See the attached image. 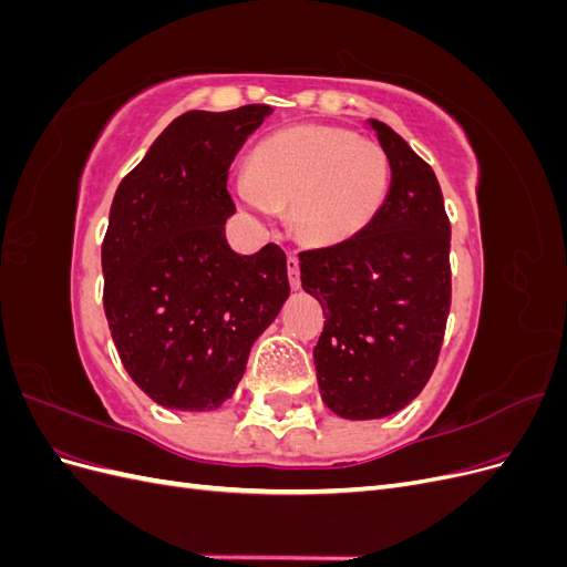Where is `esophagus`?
<instances>
[{
    "mask_svg": "<svg viewBox=\"0 0 567 567\" xmlns=\"http://www.w3.org/2000/svg\"><path fill=\"white\" fill-rule=\"evenodd\" d=\"M286 269H288V281H290V288L298 290V288H300V262H298V257H296V255H288Z\"/></svg>",
    "mask_w": 567,
    "mask_h": 567,
    "instance_id": "1",
    "label": "esophagus"
}]
</instances>
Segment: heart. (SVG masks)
<instances>
[{
	"label": "heart",
	"instance_id": "heart-1",
	"mask_svg": "<svg viewBox=\"0 0 567 567\" xmlns=\"http://www.w3.org/2000/svg\"><path fill=\"white\" fill-rule=\"evenodd\" d=\"M390 158L381 144L331 125H296L269 134L248 158L234 196L248 213L288 208L302 244L333 248L362 234L381 213Z\"/></svg>",
	"mask_w": 567,
	"mask_h": 567
}]
</instances>
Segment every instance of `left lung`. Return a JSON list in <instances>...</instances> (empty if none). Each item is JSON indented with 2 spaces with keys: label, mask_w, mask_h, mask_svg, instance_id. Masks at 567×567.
Masks as SVG:
<instances>
[{
  "label": "left lung",
  "mask_w": 567,
  "mask_h": 567,
  "mask_svg": "<svg viewBox=\"0 0 567 567\" xmlns=\"http://www.w3.org/2000/svg\"><path fill=\"white\" fill-rule=\"evenodd\" d=\"M390 158L381 213L348 244L300 255L326 323L315 348L323 404L350 421L404 409L431 379L450 315V219L437 177L398 132L369 120Z\"/></svg>",
  "instance_id": "8db88e82"
}]
</instances>
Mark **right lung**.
<instances>
[{"label":"right lung","instance_id":"add662e5","mask_svg":"<svg viewBox=\"0 0 567 567\" xmlns=\"http://www.w3.org/2000/svg\"><path fill=\"white\" fill-rule=\"evenodd\" d=\"M188 111L120 182L101 246L104 310L130 379L153 402L213 411L244 379L252 342L290 296L286 255L229 248V165L271 115Z\"/></svg>","mask_w":567,"mask_h":567}]
</instances>
